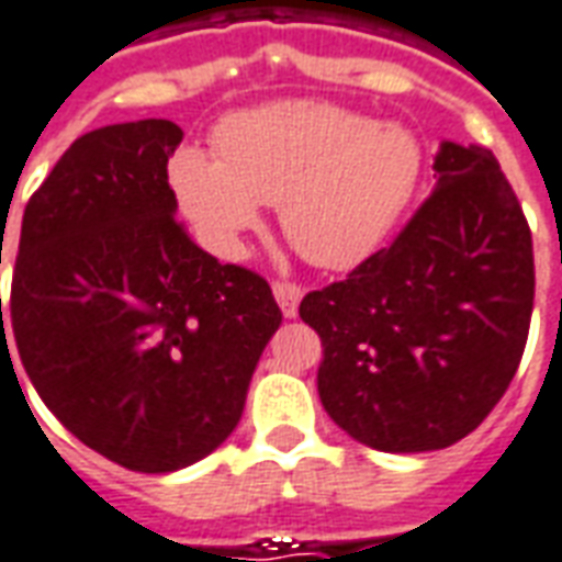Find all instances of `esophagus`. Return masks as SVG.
Returning a JSON list of instances; mask_svg holds the SVG:
<instances>
[{
  "label": "esophagus",
  "instance_id": "obj_1",
  "mask_svg": "<svg viewBox=\"0 0 562 562\" xmlns=\"http://www.w3.org/2000/svg\"><path fill=\"white\" fill-rule=\"evenodd\" d=\"M272 293H276L278 305L284 311V317H296L299 302H302V286L293 284V281H276V284H272Z\"/></svg>",
  "mask_w": 562,
  "mask_h": 562
}]
</instances>
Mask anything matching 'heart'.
Segmentation results:
<instances>
[{"label": "heart", "instance_id": "b5f03b06", "mask_svg": "<svg viewBox=\"0 0 562 562\" xmlns=\"http://www.w3.org/2000/svg\"><path fill=\"white\" fill-rule=\"evenodd\" d=\"M215 151L188 146L170 161L176 200L196 233L236 254L263 203H278L286 239L326 269L374 251L422 173L411 131L323 101H276L224 119Z\"/></svg>", "mask_w": 562, "mask_h": 562}]
</instances>
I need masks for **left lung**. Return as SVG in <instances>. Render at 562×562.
<instances>
[{
  "mask_svg": "<svg viewBox=\"0 0 562 562\" xmlns=\"http://www.w3.org/2000/svg\"><path fill=\"white\" fill-rule=\"evenodd\" d=\"M437 188L392 245L311 290L317 392L380 452H434L476 431L509 389L533 314V236L485 146L443 143Z\"/></svg>",
  "mask_w": 562,
  "mask_h": 562,
  "instance_id": "obj_1",
  "label": "left lung"
}]
</instances>
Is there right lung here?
Here are the masks:
<instances>
[{
    "label": "right lung",
    "instance_id": "add662e5",
    "mask_svg": "<svg viewBox=\"0 0 562 562\" xmlns=\"http://www.w3.org/2000/svg\"><path fill=\"white\" fill-rule=\"evenodd\" d=\"M182 128L89 131L29 196L5 323L56 419L116 464L173 473L215 452L281 326L272 286L176 221ZM11 356V353H8Z\"/></svg>",
    "mask_w": 562,
    "mask_h": 562
}]
</instances>
